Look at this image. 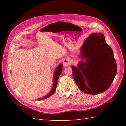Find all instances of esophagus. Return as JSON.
<instances>
[{"instance_id":"34e87169","label":"esophagus","mask_w":126,"mask_h":126,"mask_svg":"<svg viewBox=\"0 0 126 126\" xmlns=\"http://www.w3.org/2000/svg\"><path fill=\"white\" fill-rule=\"evenodd\" d=\"M63 65L64 67L69 66L70 65V60L68 58H65L63 59Z\"/></svg>"}]
</instances>
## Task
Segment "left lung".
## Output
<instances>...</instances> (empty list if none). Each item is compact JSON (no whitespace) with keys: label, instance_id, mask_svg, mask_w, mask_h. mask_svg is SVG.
Listing matches in <instances>:
<instances>
[{"label":"left lung","instance_id":"8db88e82","mask_svg":"<svg viewBox=\"0 0 126 126\" xmlns=\"http://www.w3.org/2000/svg\"><path fill=\"white\" fill-rule=\"evenodd\" d=\"M81 56L86 59L78 67L72 66L78 88L86 94H97L106 91L115 77L117 66L113 52L101 33L91 34L81 47ZM82 71H81V70ZM85 77L89 85L84 82Z\"/></svg>","mask_w":126,"mask_h":126}]
</instances>
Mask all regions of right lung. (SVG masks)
Returning a JSON list of instances; mask_svg holds the SVG:
<instances>
[{
  "mask_svg": "<svg viewBox=\"0 0 126 126\" xmlns=\"http://www.w3.org/2000/svg\"><path fill=\"white\" fill-rule=\"evenodd\" d=\"M62 67H63L62 64H60V65L58 66L57 67V69L56 70V71H55V72L54 76V83H53L52 88V89H51V90L50 93H49L47 95H46V96H44V97H43V98H38V101H40V100H43V99L47 98L49 97V96H50L53 94L54 93L55 90H56V89L57 86L58 80V79H59V78L60 75H61V74L62 73V70H63Z\"/></svg>",
  "mask_w": 126,
  "mask_h": 126,
  "instance_id": "1",
  "label": "right lung"
}]
</instances>
